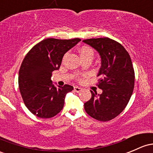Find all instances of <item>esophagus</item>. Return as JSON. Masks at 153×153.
<instances>
[{
  "label": "esophagus",
  "instance_id": "34e87169",
  "mask_svg": "<svg viewBox=\"0 0 153 153\" xmlns=\"http://www.w3.org/2000/svg\"><path fill=\"white\" fill-rule=\"evenodd\" d=\"M74 90L76 92V93H79V92H80V91H82V88H79V87L75 86L74 87Z\"/></svg>",
  "mask_w": 153,
  "mask_h": 153
}]
</instances>
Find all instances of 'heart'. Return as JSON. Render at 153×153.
Returning a JSON list of instances; mask_svg holds the SVG:
<instances>
[{
	"label": "heart",
	"mask_w": 153,
	"mask_h": 153,
	"mask_svg": "<svg viewBox=\"0 0 153 153\" xmlns=\"http://www.w3.org/2000/svg\"><path fill=\"white\" fill-rule=\"evenodd\" d=\"M79 52H80V55L81 57L84 58V57H86L88 56H92L93 57V51L91 48L88 46H84V47H81L79 50Z\"/></svg>",
	"instance_id": "1"
}]
</instances>
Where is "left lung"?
<instances>
[{
  "instance_id": "1",
  "label": "left lung",
  "mask_w": 153,
  "mask_h": 153,
  "mask_svg": "<svg viewBox=\"0 0 153 153\" xmlns=\"http://www.w3.org/2000/svg\"><path fill=\"white\" fill-rule=\"evenodd\" d=\"M99 53L101 66L98 87L101 94L90 90L91 98L85 110L97 120L106 122L119 115L127 106L134 88L135 74L131 57L126 49L109 38L83 40Z\"/></svg>"
}]
</instances>
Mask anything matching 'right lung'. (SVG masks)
<instances>
[{"instance_id":"1","label":"right lung","mask_w":153,"mask_h":153,"mask_svg":"<svg viewBox=\"0 0 153 153\" xmlns=\"http://www.w3.org/2000/svg\"><path fill=\"white\" fill-rule=\"evenodd\" d=\"M81 39H46L27 52L19 71V88L25 105L32 114L50 118L64 106L65 96L74 88L55 87L51 80L53 71L59 69L64 54Z\"/></svg>"}]
</instances>
